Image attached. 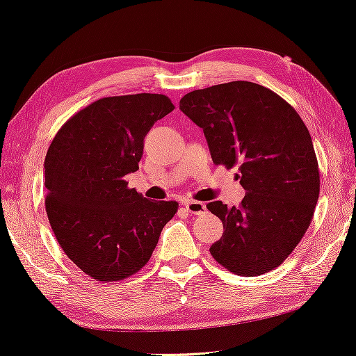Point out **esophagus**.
I'll return each instance as SVG.
<instances>
[{
    "label": "esophagus",
    "mask_w": 356,
    "mask_h": 356,
    "mask_svg": "<svg viewBox=\"0 0 356 356\" xmlns=\"http://www.w3.org/2000/svg\"><path fill=\"white\" fill-rule=\"evenodd\" d=\"M184 208L188 209L191 214H203L207 211V207L203 205L202 202H195V200H186Z\"/></svg>",
    "instance_id": "34e87169"
}]
</instances>
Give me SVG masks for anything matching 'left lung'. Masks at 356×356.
I'll return each mask as SVG.
<instances>
[{"label": "left lung", "mask_w": 356, "mask_h": 356, "mask_svg": "<svg viewBox=\"0 0 356 356\" xmlns=\"http://www.w3.org/2000/svg\"><path fill=\"white\" fill-rule=\"evenodd\" d=\"M179 108L203 129L214 164L238 167L246 191L240 207L207 205L224 225L209 252L240 276L275 270L309 229L318 200V164L306 124L276 92L243 80L191 91Z\"/></svg>", "instance_id": "1"}]
</instances>
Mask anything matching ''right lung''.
<instances>
[{
	"label": "right lung",
	"mask_w": 356,
	"mask_h": 356,
	"mask_svg": "<svg viewBox=\"0 0 356 356\" xmlns=\"http://www.w3.org/2000/svg\"><path fill=\"white\" fill-rule=\"evenodd\" d=\"M175 107L164 95L102 97L71 116L47 151L45 209L64 254L85 275L123 281L148 264L177 202L127 188L143 140Z\"/></svg>",
	"instance_id": "add662e5"
}]
</instances>
